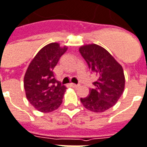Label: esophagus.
Wrapping results in <instances>:
<instances>
[{"label":"esophagus","instance_id":"esophagus-1","mask_svg":"<svg viewBox=\"0 0 147 147\" xmlns=\"http://www.w3.org/2000/svg\"><path fill=\"white\" fill-rule=\"evenodd\" d=\"M78 86H79V85H76V84H74V83H71V86H72V87H75V88L78 87Z\"/></svg>","mask_w":147,"mask_h":147}]
</instances>
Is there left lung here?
Listing matches in <instances>:
<instances>
[{
    "instance_id": "1",
    "label": "left lung",
    "mask_w": 147,
    "mask_h": 147,
    "mask_svg": "<svg viewBox=\"0 0 147 147\" xmlns=\"http://www.w3.org/2000/svg\"><path fill=\"white\" fill-rule=\"evenodd\" d=\"M89 69L97 80L89 96L81 98L82 105L94 112H103L112 107L120 99L125 88L122 66L105 48L96 44L82 46L79 49Z\"/></svg>"
}]
</instances>
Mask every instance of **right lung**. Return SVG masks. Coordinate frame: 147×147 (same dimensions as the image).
Wrapping results in <instances>:
<instances>
[{"instance_id":"add662e5","label":"right lung","mask_w":147,"mask_h":147,"mask_svg":"<svg viewBox=\"0 0 147 147\" xmlns=\"http://www.w3.org/2000/svg\"><path fill=\"white\" fill-rule=\"evenodd\" d=\"M66 50L58 43L48 44L33 58L25 74L26 98L40 112H51L62 103L66 87L55 78L53 70Z\"/></svg>"}]
</instances>
